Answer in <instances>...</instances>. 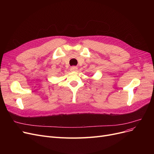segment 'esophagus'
<instances>
[{
	"label": "esophagus",
	"mask_w": 154,
	"mask_h": 154,
	"mask_svg": "<svg viewBox=\"0 0 154 154\" xmlns=\"http://www.w3.org/2000/svg\"><path fill=\"white\" fill-rule=\"evenodd\" d=\"M77 69H78V68L77 67H75V66H72V67H70V71H77Z\"/></svg>",
	"instance_id": "34e87169"
}]
</instances>
